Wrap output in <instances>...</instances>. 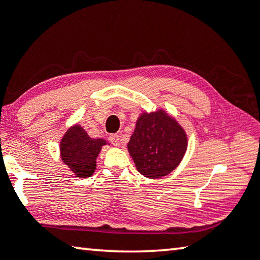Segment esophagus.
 I'll list each match as a JSON object with an SVG mask.
<instances>
[{"mask_svg":"<svg viewBox=\"0 0 260 260\" xmlns=\"http://www.w3.org/2000/svg\"><path fill=\"white\" fill-rule=\"evenodd\" d=\"M109 140H110V142L114 146L120 145V137H119L118 134H111L109 137Z\"/></svg>","mask_w":260,"mask_h":260,"instance_id":"obj_1","label":"esophagus"}]
</instances>
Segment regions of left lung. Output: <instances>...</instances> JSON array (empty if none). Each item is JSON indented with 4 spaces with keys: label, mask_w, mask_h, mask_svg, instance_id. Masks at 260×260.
I'll return each mask as SVG.
<instances>
[{
    "label": "left lung",
    "mask_w": 260,
    "mask_h": 260,
    "mask_svg": "<svg viewBox=\"0 0 260 260\" xmlns=\"http://www.w3.org/2000/svg\"><path fill=\"white\" fill-rule=\"evenodd\" d=\"M186 147L184 129L163 111L140 115L127 145L138 171L148 178H160L175 170Z\"/></svg>",
    "instance_id": "left-lung-1"
}]
</instances>
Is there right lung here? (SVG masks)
Masks as SVG:
<instances>
[{"instance_id": "add662e5", "label": "right lung", "mask_w": 260, "mask_h": 260, "mask_svg": "<svg viewBox=\"0 0 260 260\" xmlns=\"http://www.w3.org/2000/svg\"><path fill=\"white\" fill-rule=\"evenodd\" d=\"M105 143L103 139H91L81 126L75 125L61 140V158L76 177L86 178L96 170V158Z\"/></svg>"}]
</instances>
